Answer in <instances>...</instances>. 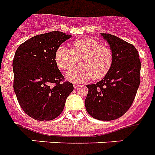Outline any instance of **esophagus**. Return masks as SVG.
Segmentation results:
<instances>
[{"label":"esophagus","mask_w":155,"mask_h":155,"mask_svg":"<svg viewBox=\"0 0 155 155\" xmlns=\"http://www.w3.org/2000/svg\"><path fill=\"white\" fill-rule=\"evenodd\" d=\"M73 87H74V88H78V87H80V85H79V84H77V83H74Z\"/></svg>","instance_id":"1"}]
</instances>
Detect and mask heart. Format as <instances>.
Segmentation results:
<instances>
[{
    "instance_id": "obj_1",
    "label": "heart",
    "mask_w": 155,
    "mask_h": 155,
    "mask_svg": "<svg viewBox=\"0 0 155 155\" xmlns=\"http://www.w3.org/2000/svg\"><path fill=\"white\" fill-rule=\"evenodd\" d=\"M78 60L82 67L69 72L68 79L75 83L91 78L98 80L109 72L113 65V53L108 47L87 37L74 41L72 49L62 45L55 53L56 63L63 71H71L78 65Z\"/></svg>"
}]
</instances>
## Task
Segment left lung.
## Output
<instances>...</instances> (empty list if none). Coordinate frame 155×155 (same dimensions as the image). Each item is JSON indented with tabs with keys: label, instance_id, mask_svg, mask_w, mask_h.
Masks as SVG:
<instances>
[{
	"label": "left lung",
	"instance_id": "1",
	"mask_svg": "<svg viewBox=\"0 0 155 155\" xmlns=\"http://www.w3.org/2000/svg\"><path fill=\"white\" fill-rule=\"evenodd\" d=\"M113 53V65L104 78L87 85V112L93 118L110 121L120 118L131 107L140 83L141 62L134 46L121 38L102 33Z\"/></svg>",
	"mask_w": 155,
	"mask_h": 155
}]
</instances>
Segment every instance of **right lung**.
Instances as JSON below:
<instances>
[{"mask_svg":"<svg viewBox=\"0 0 155 155\" xmlns=\"http://www.w3.org/2000/svg\"><path fill=\"white\" fill-rule=\"evenodd\" d=\"M71 37L62 31L41 34L20 45L13 59V88L20 106L31 118L52 120L62 114L73 85L55 61L58 47Z\"/></svg>","mask_w":155,"mask_h":155,"instance_id":"right-lung-1","label":"right lung"}]
</instances>
